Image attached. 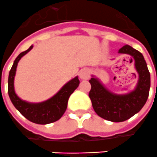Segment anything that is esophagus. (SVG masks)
Instances as JSON below:
<instances>
[{
    "label": "esophagus",
    "instance_id": "1",
    "mask_svg": "<svg viewBox=\"0 0 157 157\" xmlns=\"http://www.w3.org/2000/svg\"><path fill=\"white\" fill-rule=\"evenodd\" d=\"M79 76L82 80H87L90 77V71L87 68H83L79 71Z\"/></svg>",
    "mask_w": 157,
    "mask_h": 157
}]
</instances>
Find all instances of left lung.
Segmentation results:
<instances>
[{"label": "left lung", "mask_w": 157, "mask_h": 157, "mask_svg": "<svg viewBox=\"0 0 157 157\" xmlns=\"http://www.w3.org/2000/svg\"><path fill=\"white\" fill-rule=\"evenodd\" d=\"M119 52L129 54L135 59L139 81L134 91L127 95H115L106 90L98 80L91 78L89 81L91 86L89 97L94 111L101 118L113 122L125 121L139 112L147 102L151 86L150 72L142 54L128 45L121 47Z\"/></svg>", "instance_id": "left-lung-1"}]
</instances>
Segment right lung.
Masks as SVG:
<instances>
[{"mask_svg":"<svg viewBox=\"0 0 157 157\" xmlns=\"http://www.w3.org/2000/svg\"><path fill=\"white\" fill-rule=\"evenodd\" d=\"M31 46L28 50L21 52L14 61L13 66L9 73L8 77V94L14 106L20 113L31 122L45 125L55 122L61 118L67 110V103L70 96L78 87L80 84L78 77H75L64 86L56 95L46 101L32 104L21 100L14 90V77L17 71L18 61L23 56L32 49Z\"/></svg>","mask_w":157,"mask_h":157,"instance_id":"right-lung-1","label":"right lung"}]
</instances>
